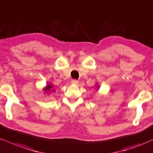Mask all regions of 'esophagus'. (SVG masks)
<instances>
[{
  "label": "esophagus",
  "instance_id": "34e87169",
  "mask_svg": "<svg viewBox=\"0 0 153 153\" xmlns=\"http://www.w3.org/2000/svg\"><path fill=\"white\" fill-rule=\"evenodd\" d=\"M71 83H72L73 84H77L79 83V82L76 79H72L71 80Z\"/></svg>",
  "mask_w": 153,
  "mask_h": 153
}]
</instances>
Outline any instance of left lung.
Wrapping results in <instances>:
<instances>
[{"label": "left lung", "mask_w": 153, "mask_h": 153, "mask_svg": "<svg viewBox=\"0 0 153 153\" xmlns=\"http://www.w3.org/2000/svg\"><path fill=\"white\" fill-rule=\"evenodd\" d=\"M98 88H99V87H98Z\"/></svg>", "instance_id": "left-lung-1"}]
</instances>
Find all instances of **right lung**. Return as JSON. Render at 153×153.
<instances>
[{"mask_svg":"<svg viewBox=\"0 0 153 153\" xmlns=\"http://www.w3.org/2000/svg\"><path fill=\"white\" fill-rule=\"evenodd\" d=\"M52 88H53V86H52L51 84H48L47 85H46V87H45L44 91L46 93H50L51 92V91H53V89H52Z\"/></svg>","mask_w":153,"mask_h":153,"instance_id":"1","label":"right lung"}]
</instances>
